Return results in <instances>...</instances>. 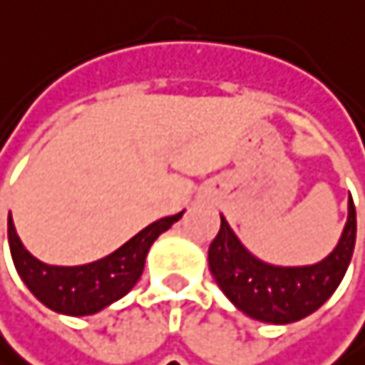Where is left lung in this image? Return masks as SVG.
Here are the masks:
<instances>
[{
	"instance_id": "left-lung-1",
	"label": "left lung",
	"mask_w": 365,
	"mask_h": 365,
	"mask_svg": "<svg viewBox=\"0 0 365 365\" xmlns=\"http://www.w3.org/2000/svg\"><path fill=\"white\" fill-rule=\"evenodd\" d=\"M357 236L355 203L335 249L309 266H274L255 257L220 214V229L207 251L210 272L222 294L242 314L270 324H290L322 307L344 279Z\"/></svg>"
}]
</instances>
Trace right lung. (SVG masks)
<instances>
[{"mask_svg":"<svg viewBox=\"0 0 365 365\" xmlns=\"http://www.w3.org/2000/svg\"><path fill=\"white\" fill-rule=\"evenodd\" d=\"M181 216L184 212L151 222L114 253L82 266H51L36 259L16 236L10 214L8 245L21 281L45 307L64 316H93L134 288L145 270L151 245Z\"/></svg>","mask_w":365,"mask_h":365,"instance_id":"obj_1","label":"right lung"}]
</instances>
